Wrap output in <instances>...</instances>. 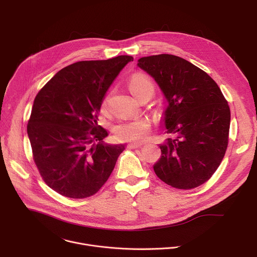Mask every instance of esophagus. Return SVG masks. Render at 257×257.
<instances>
[{"label": "esophagus", "mask_w": 257, "mask_h": 257, "mask_svg": "<svg viewBox=\"0 0 257 257\" xmlns=\"http://www.w3.org/2000/svg\"><path fill=\"white\" fill-rule=\"evenodd\" d=\"M142 146V143H135V142H131L127 145V148L130 149V150H134V149H138V148H141Z\"/></svg>", "instance_id": "34e87169"}]
</instances>
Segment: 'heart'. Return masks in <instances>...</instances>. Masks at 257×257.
<instances>
[{
    "instance_id": "1",
    "label": "heart",
    "mask_w": 257,
    "mask_h": 257,
    "mask_svg": "<svg viewBox=\"0 0 257 257\" xmlns=\"http://www.w3.org/2000/svg\"><path fill=\"white\" fill-rule=\"evenodd\" d=\"M128 88L139 99L146 93L155 92V84L152 78L137 72L128 79ZM105 101L102 103V109H105ZM114 134L118 140L128 142H142L149 138L152 131V123L146 119H136L122 121L116 124L113 128Z\"/></svg>"
}]
</instances>
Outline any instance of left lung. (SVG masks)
Instances as JSON below:
<instances>
[{
    "mask_svg": "<svg viewBox=\"0 0 257 257\" xmlns=\"http://www.w3.org/2000/svg\"><path fill=\"white\" fill-rule=\"evenodd\" d=\"M138 66L155 78L169 105L167 133L154 166L166 184L188 190L208 181L221 165L229 142L230 106L206 72L180 57L162 54L143 57Z\"/></svg>",
    "mask_w": 257,
    "mask_h": 257,
    "instance_id": "1",
    "label": "left lung"
}]
</instances>
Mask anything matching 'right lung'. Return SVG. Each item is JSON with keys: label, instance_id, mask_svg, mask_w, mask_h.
I'll list each match as a JSON object with an SVG mask.
<instances>
[{"label": "right lung", "instance_id": "1", "mask_svg": "<svg viewBox=\"0 0 257 257\" xmlns=\"http://www.w3.org/2000/svg\"><path fill=\"white\" fill-rule=\"evenodd\" d=\"M131 56L80 61L62 70L36 94L27 124L32 158L46 184L74 199L95 194L125 145L103 144L97 125L107 89Z\"/></svg>", "mask_w": 257, "mask_h": 257}]
</instances>
